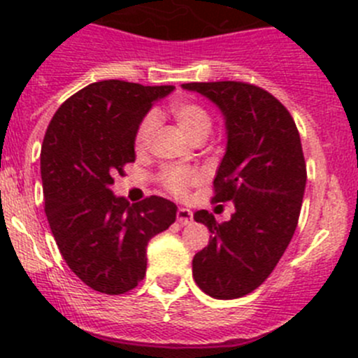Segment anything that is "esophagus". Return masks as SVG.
<instances>
[{
  "instance_id": "34e87169",
  "label": "esophagus",
  "mask_w": 358,
  "mask_h": 358,
  "mask_svg": "<svg viewBox=\"0 0 358 358\" xmlns=\"http://www.w3.org/2000/svg\"><path fill=\"white\" fill-rule=\"evenodd\" d=\"M191 221H193V212H191L189 208L180 207L178 210V222H179V224H182V226L191 224Z\"/></svg>"
}]
</instances>
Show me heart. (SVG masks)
<instances>
[{
	"label": "heart",
	"instance_id": "b5f03b06",
	"mask_svg": "<svg viewBox=\"0 0 358 358\" xmlns=\"http://www.w3.org/2000/svg\"><path fill=\"white\" fill-rule=\"evenodd\" d=\"M172 116L176 118V122L179 123V127L182 129V132L189 137L193 143H203L208 137V134L212 132V118L208 115L207 109L200 104H194V102H180L172 108ZM155 116L150 115L143 120L139 130H137L136 136V146L139 150H144L148 144L151 143V137L155 134ZM200 180V176L194 171H184V169H171L164 174V182L171 193L184 194L187 191V187L193 186Z\"/></svg>",
	"mask_w": 358,
	"mask_h": 358
}]
</instances>
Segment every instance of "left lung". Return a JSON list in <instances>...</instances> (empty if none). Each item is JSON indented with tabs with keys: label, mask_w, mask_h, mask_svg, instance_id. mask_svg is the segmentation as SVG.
<instances>
[{
	"label": "left lung",
	"mask_w": 358,
	"mask_h": 358,
	"mask_svg": "<svg viewBox=\"0 0 358 358\" xmlns=\"http://www.w3.org/2000/svg\"><path fill=\"white\" fill-rule=\"evenodd\" d=\"M182 88L207 97L224 118L214 201L235 203L222 224L207 210L194 212L212 235L194 254L193 278L212 298H242L270 277L298 226L306 186L299 132L287 109L259 87L212 81Z\"/></svg>",
	"instance_id": "1"
}]
</instances>
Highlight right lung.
<instances>
[{
  "mask_svg": "<svg viewBox=\"0 0 358 358\" xmlns=\"http://www.w3.org/2000/svg\"><path fill=\"white\" fill-rule=\"evenodd\" d=\"M174 87L104 80L57 109L41 146L45 212L64 261L83 284L123 294L146 275L148 242L176 221L162 196L132 203L111 186L136 160V136L153 104Z\"/></svg>",
  "mask_w": 358,
  "mask_h": 358,
  "instance_id": "add662e5",
  "label": "right lung"
}]
</instances>
